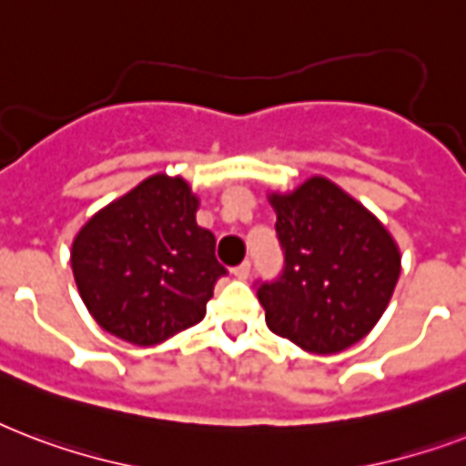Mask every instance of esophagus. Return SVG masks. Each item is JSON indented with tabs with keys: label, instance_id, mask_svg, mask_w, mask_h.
I'll use <instances>...</instances> for the list:
<instances>
[{
	"label": "esophagus",
	"instance_id": "1",
	"mask_svg": "<svg viewBox=\"0 0 466 466\" xmlns=\"http://www.w3.org/2000/svg\"><path fill=\"white\" fill-rule=\"evenodd\" d=\"M250 262H243V265H238L236 269H233V274H236L238 279H248V277H250Z\"/></svg>",
	"mask_w": 466,
	"mask_h": 466
}]
</instances>
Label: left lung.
<instances>
[{
  "label": "left lung",
  "instance_id": "1",
  "mask_svg": "<svg viewBox=\"0 0 466 466\" xmlns=\"http://www.w3.org/2000/svg\"><path fill=\"white\" fill-rule=\"evenodd\" d=\"M284 272L259 284L267 328L306 352L355 345L387 311L401 252L384 223L326 177L269 194Z\"/></svg>",
  "mask_w": 466,
  "mask_h": 466
}]
</instances>
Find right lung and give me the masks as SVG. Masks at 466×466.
Listing matches in <instances>:
<instances>
[{
	"label": "right lung",
	"instance_id": "add662e5",
	"mask_svg": "<svg viewBox=\"0 0 466 466\" xmlns=\"http://www.w3.org/2000/svg\"><path fill=\"white\" fill-rule=\"evenodd\" d=\"M197 208L189 182L160 172L77 230L72 274L106 333L150 348L207 316L226 267L216 259L214 233L197 223Z\"/></svg>",
	"mask_w": 466,
	"mask_h": 466
}]
</instances>
